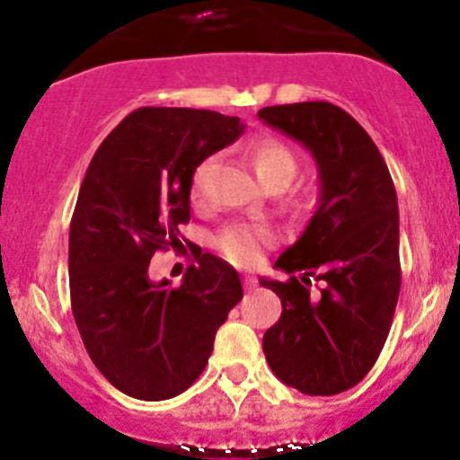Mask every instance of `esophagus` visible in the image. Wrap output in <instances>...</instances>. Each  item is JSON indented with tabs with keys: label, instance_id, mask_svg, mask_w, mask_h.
I'll return each instance as SVG.
<instances>
[{
	"label": "esophagus",
	"instance_id": "obj_1",
	"mask_svg": "<svg viewBox=\"0 0 460 460\" xmlns=\"http://www.w3.org/2000/svg\"><path fill=\"white\" fill-rule=\"evenodd\" d=\"M258 287V280L253 276H244V289L253 291Z\"/></svg>",
	"mask_w": 460,
	"mask_h": 460
}]
</instances>
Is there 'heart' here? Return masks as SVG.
<instances>
[{"label":"heart","instance_id":"1","mask_svg":"<svg viewBox=\"0 0 460 460\" xmlns=\"http://www.w3.org/2000/svg\"><path fill=\"white\" fill-rule=\"evenodd\" d=\"M249 157H252L258 180L271 191L273 189L282 191L298 171V160H296L294 151L285 142L276 140V137H264V140L253 144ZM208 164H211L208 160L202 162L193 171L191 200H200L202 198ZM213 244L235 267H253L262 258L264 249L273 244V235L267 229H260V226H229V229L217 235Z\"/></svg>","mask_w":460,"mask_h":460}]
</instances>
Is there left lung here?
<instances>
[{
	"label": "left lung",
	"mask_w": 460,
	"mask_h": 460,
	"mask_svg": "<svg viewBox=\"0 0 460 460\" xmlns=\"http://www.w3.org/2000/svg\"><path fill=\"white\" fill-rule=\"evenodd\" d=\"M258 118L303 142L320 175L316 213L273 264L291 278L260 280L282 303L262 349L285 385L333 396L367 376L392 327L401 291L396 189L372 137L341 106L298 102ZM314 272L325 282L318 296L308 291Z\"/></svg>",
	"instance_id": "left-lung-1"
}]
</instances>
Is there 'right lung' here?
I'll list each match as a JSON object with an SVG mask.
<instances>
[{
  "mask_svg": "<svg viewBox=\"0 0 460 460\" xmlns=\"http://www.w3.org/2000/svg\"><path fill=\"white\" fill-rule=\"evenodd\" d=\"M243 128L216 111L144 106L88 164L68 235L71 307L95 367L128 396L164 401L191 387L243 300L238 271L211 253L180 287L148 278L153 253L182 244L193 171Z\"/></svg>",
  "mask_w": 460,
  "mask_h": 460,
  "instance_id": "add662e5",
  "label": "right lung"
}]
</instances>
